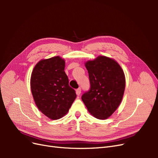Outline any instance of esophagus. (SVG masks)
Instances as JSON below:
<instances>
[{"instance_id": "34e87169", "label": "esophagus", "mask_w": 158, "mask_h": 158, "mask_svg": "<svg viewBox=\"0 0 158 158\" xmlns=\"http://www.w3.org/2000/svg\"><path fill=\"white\" fill-rule=\"evenodd\" d=\"M80 94H81V88H78L77 89H76V94L78 95H80Z\"/></svg>"}]
</instances>
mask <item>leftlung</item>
<instances>
[{
	"label": "left lung",
	"mask_w": 158,
	"mask_h": 158,
	"mask_svg": "<svg viewBox=\"0 0 158 158\" xmlns=\"http://www.w3.org/2000/svg\"><path fill=\"white\" fill-rule=\"evenodd\" d=\"M90 88L82 99L88 111L95 118L106 119L120 105L125 88L123 71L117 62L99 56L85 63Z\"/></svg>",
	"instance_id": "left-lung-1"
}]
</instances>
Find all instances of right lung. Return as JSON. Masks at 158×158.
<instances>
[{
	"instance_id": "obj_1",
	"label": "right lung",
	"mask_w": 158,
	"mask_h": 158,
	"mask_svg": "<svg viewBox=\"0 0 158 158\" xmlns=\"http://www.w3.org/2000/svg\"><path fill=\"white\" fill-rule=\"evenodd\" d=\"M65 62L60 56L41 60L33 70L31 89L37 107L47 117L56 120L68 113L76 97L69 84Z\"/></svg>"
}]
</instances>
